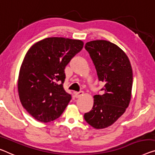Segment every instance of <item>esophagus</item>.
I'll use <instances>...</instances> for the list:
<instances>
[{
	"label": "esophagus",
	"mask_w": 155,
	"mask_h": 155,
	"mask_svg": "<svg viewBox=\"0 0 155 155\" xmlns=\"http://www.w3.org/2000/svg\"><path fill=\"white\" fill-rule=\"evenodd\" d=\"M74 95H75V97H76V98H78V97H80L81 96H82V95H83V91L75 92Z\"/></svg>",
	"instance_id": "34e87169"
}]
</instances>
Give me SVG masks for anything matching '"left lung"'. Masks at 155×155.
Segmentation results:
<instances>
[{
  "instance_id": "1",
  "label": "left lung",
  "mask_w": 155,
  "mask_h": 155,
  "mask_svg": "<svg viewBox=\"0 0 155 155\" xmlns=\"http://www.w3.org/2000/svg\"><path fill=\"white\" fill-rule=\"evenodd\" d=\"M85 49L92 59L99 81L104 84L102 94L94 96V106L84 118L96 129L107 127L123 115L129 105L133 83L132 69L126 54L105 40L87 42Z\"/></svg>"
}]
</instances>
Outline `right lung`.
Masks as SVG:
<instances>
[{
    "mask_svg": "<svg viewBox=\"0 0 155 155\" xmlns=\"http://www.w3.org/2000/svg\"><path fill=\"white\" fill-rule=\"evenodd\" d=\"M80 40L49 37L28 50L18 80V96L26 111L43 123L55 120L71 100L63 84L66 66L82 49Z\"/></svg>",
    "mask_w": 155,
    "mask_h": 155,
    "instance_id": "right-lung-1",
    "label": "right lung"
}]
</instances>
